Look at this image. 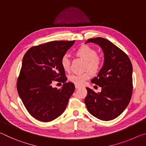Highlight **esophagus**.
<instances>
[{
	"label": "esophagus",
	"instance_id": "esophagus-1",
	"mask_svg": "<svg viewBox=\"0 0 146 146\" xmlns=\"http://www.w3.org/2000/svg\"><path fill=\"white\" fill-rule=\"evenodd\" d=\"M80 86H79V85H75V88L76 89H78V88H80Z\"/></svg>",
	"mask_w": 146,
	"mask_h": 146
}]
</instances>
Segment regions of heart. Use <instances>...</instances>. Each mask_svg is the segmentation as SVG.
<instances>
[{"label":"heart","instance_id":"1","mask_svg":"<svg viewBox=\"0 0 146 146\" xmlns=\"http://www.w3.org/2000/svg\"><path fill=\"white\" fill-rule=\"evenodd\" d=\"M76 54L86 60V69H88L93 73H97L100 70L102 60V58L97 55V52L95 49L89 46L84 45L76 51ZM61 66L64 71H69L70 70L71 62L68 55L62 56L61 59ZM90 77V73L87 71L82 73L72 74L70 76L69 79L76 85H83Z\"/></svg>","mask_w":146,"mask_h":146}]
</instances>
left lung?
<instances>
[{"instance_id":"1","label":"left lung","mask_w":146,"mask_h":146,"mask_svg":"<svg viewBox=\"0 0 146 146\" xmlns=\"http://www.w3.org/2000/svg\"><path fill=\"white\" fill-rule=\"evenodd\" d=\"M99 46L104 55V62L97 76L91 82L102 88L100 93L86 88L84 99L88 111L98 119H115L129 104L133 90V66L122 50L104 38H90L86 43Z\"/></svg>"}]
</instances>
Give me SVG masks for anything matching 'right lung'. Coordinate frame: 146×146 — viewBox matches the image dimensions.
Here are the masks:
<instances>
[{"mask_svg": "<svg viewBox=\"0 0 146 146\" xmlns=\"http://www.w3.org/2000/svg\"><path fill=\"white\" fill-rule=\"evenodd\" d=\"M75 40L52 41L29 49L24 55L17 84V91L32 117L50 122L64 113L75 91L67 82L61 59ZM54 81L64 83L60 89L52 87Z\"/></svg>", "mask_w": 146, "mask_h": 146, "instance_id": "add662e5", "label": "right lung"}]
</instances>
